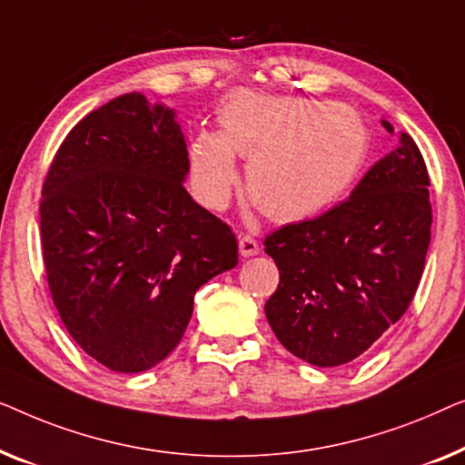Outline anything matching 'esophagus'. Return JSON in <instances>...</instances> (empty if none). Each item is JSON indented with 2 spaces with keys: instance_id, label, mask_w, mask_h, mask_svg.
Returning a JSON list of instances; mask_svg holds the SVG:
<instances>
[{
  "instance_id": "esophagus-1",
  "label": "esophagus",
  "mask_w": 465,
  "mask_h": 465,
  "mask_svg": "<svg viewBox=\"0 0 465 465\" xmlns=\"http://www.w3.org/2000/svg\"><path fill=\"white\" fill-rule=\"evenodd\" d=\"M238 248H240V254H242V257H254V254H259V244H257V240L251 238V235H240V240H238Z\"/></svg>"
}]
</instances>
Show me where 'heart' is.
Returning a JSON list of instances; mask_svg holds the SVG:
<instances>
[{
    "label": "heart",
    "instance_id": "heart-1",
    "mask_svg": "<svg viewBox=\"0 0 465 465\" xmlns=\"http://www.w3.org/2000/svg\"><path fill=\"white\" fill-rule=\"evenodd\" d=\"M221 133L200 130L189 145L192 183L213 211L227 206L248 162V193L267 217H316L361 173L369 136L361 115L331 101L238 94L219 114Z\"/></svg>",
    "mask_w": 465,
    "mask_h": 465
}]
</instances>
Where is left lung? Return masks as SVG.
Segmentation results:
<instances>
[{
  "mask_svg": "<svg viewBox=\"0 0 465 465\" xmlns=\"http://www.w3.org/2000/svg\"><path fill=\"white\" fill-rule=\"evenodd\" d=\"M428 185L420 149L401 133L350 200L267 235L280 284L265 316L291 354L313 366L348 364L402 318L426 265Z\"/></svg>",
  "mask_w": 465,
  "mask_h": 465,
  "instance_id": "8db88e82",
  "label": "left lung"
}]
</instances>
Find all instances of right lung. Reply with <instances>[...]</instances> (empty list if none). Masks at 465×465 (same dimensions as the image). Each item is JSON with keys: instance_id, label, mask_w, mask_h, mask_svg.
I'll return each instance as SVG.
<instances>
[{"instance_id": "1", "label": "right lung", "mask_w": 465, "mask_h": 465, "mask_svg": "<svg viewBox=\"0 0 465 465\" xmlns=\"http://www.w3.org/2000/svg\"><path fill=\"white\" fill-rule=\"evenodd\" d=\"M176 111L130 93L88 114L45 176V276L64 329L96 362L143 372L179 345L202 284L238 242L187 193Z\"/></svg>"}]
</instances>
